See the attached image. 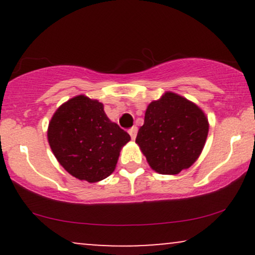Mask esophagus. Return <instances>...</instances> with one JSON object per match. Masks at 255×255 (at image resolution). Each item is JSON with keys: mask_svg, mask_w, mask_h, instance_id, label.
<instances>
[{"mask_svg": "<svg viewBox=\"0 0 255 255\" xmlns=\"http://www.w3.org/2000/svg\"><path fill=\"white\" fill-rule=\"evenodd\" d=\"M128 133H129V135L131 139H135L136 137V133H137V127H131L129 130H128Z\"/></svg>", "mask_w": 255, "mask_h": 255, "instance_id": "34e87169", "label": "esophagus"}]
</instances>
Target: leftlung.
Instances as JSON below:
<instances>
[{
	"label": "left lung",
	"instance_id": "8db88e82",
	"mask_svg": "<svg viewBox=\"0 0 255 255\" xmlns=\"http://www.w3.org/2000/svg\"><path fill=\"white\" fill-rule=\"evenodd\" d=\"M207 133L209 122L200 108L166 92L147 107L135 142L153 170L175 175L198 159Z\"/></svg>",
	"mask_w": 255,
	"mask_h": 255
}]
</instances>
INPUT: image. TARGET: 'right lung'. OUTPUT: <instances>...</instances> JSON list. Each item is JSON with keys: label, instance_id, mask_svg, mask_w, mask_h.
I'll return each instance as SVG.
<instances>
[{"label": "right lung", "instance_id": "obj_1", "mask_svg": "<svg viewBox=\"0 0 255 255\" xmlns=\"http://www.w3.org/2000/svg\"><path fill=\"white\" fill-rule=\"evenodd\" d=\"M48 140L58 163L69 174L98 182L115 170L121 147L130 136L108 119L103 104L77 96L54 114Z\"/></svg>", "mask_w": 255, "mask_h": 255}]
</instances>
